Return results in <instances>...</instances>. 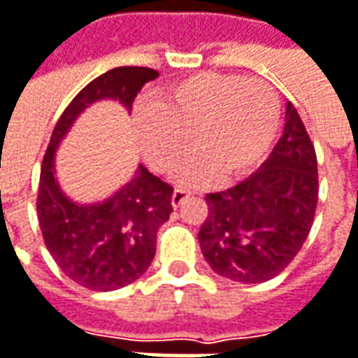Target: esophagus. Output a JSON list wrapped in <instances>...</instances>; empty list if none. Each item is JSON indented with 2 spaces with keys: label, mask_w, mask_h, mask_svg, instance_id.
<instances>
[{
  "label": "esophagus",
  "mask_w": 358,
  "mask_h": 358,
  "mask_svg": "<svg viewBox=\"0 0 358 358\" xmlns=\"http://www.w3.org/2000/svg\"><path fill=\"white\" fill-rule=\"evenodd\" d=\"M188 199H190V192H186V190H182V188H176L174 194H172V206L178 208V206H182Z\"/></svg>",
  "instance_id": "obj_1"
}]
</instances>
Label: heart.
Instances as JSON below:
<instances>
[{
	"instance_id": "obj_1",
	"label": "heart",
	"mask_w": 358,
	"mask_h": 358,
	"mask_svg": "<svg viewBox=\"0 0 358 358\" xmlns=\"http://www.w3.org/2000/svg\"><path fill=\"white\" fill-rule=\"evenodd\" d=\"M137 139L148 164L170 174L192 145L178 180L206 186L221 176H247L269 152L280 129V99L257 78L196 73L164 87L154 105L136 115Z\"/></svg>"
}]
</instances>
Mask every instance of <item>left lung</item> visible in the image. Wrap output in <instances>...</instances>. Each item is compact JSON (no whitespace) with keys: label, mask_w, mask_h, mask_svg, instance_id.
<instances>
[{"label":"left lung","mask_w":358,"mask_h":358,"mask_svg":"<svg viewBox=\"0 0 358 358\" xmlns=\"http://www.w3.org/2000/svg\"><path fill=\"white\" fill-rule=\"evenodd\" d=\"M199 243L215 273L262 284L282 273L312 229L318 204L316 152L296 107H285L284 136L271 156L237 186L206 194Z\"/></svg>","instance_id":"obj_1"}]
</instances>
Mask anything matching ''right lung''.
<instances>
[{
  "mask_svg": "<svg viewBox=\"0 0 358 358\" xmlns=\"http://www.w3.org/2000/svg\"><path fill=\"white\" fill-rule=\"evenodd\" d=\"M158 76L145 66H119L96 76L60 115L42 159L38 221L46 249L78 285L111 292L139 280L156 255L158 229L170 219L174 188L139 166L111 199L78 204L54 178V154L76 117L103 99L119 101L129 113L141 87Z\"/></svg>",
  "mask_w": 358,
  "mask_h": 358,
  "instance_id": "add662e5",
  "label": "right lung"
}]
</instances>
